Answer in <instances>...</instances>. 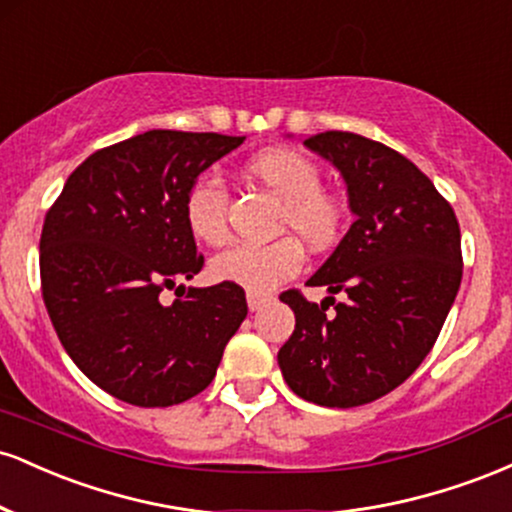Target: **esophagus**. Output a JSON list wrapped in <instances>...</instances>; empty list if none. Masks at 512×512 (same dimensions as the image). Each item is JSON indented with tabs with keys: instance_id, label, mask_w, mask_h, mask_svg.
I'll return each instance as SVG.
<instances>
[{
	"instance_id": "1",
	"label": "esophagus",
	"mask_w": 512,
	"mask_h": 512,
	"mask_svg": "<svg viewBox=\"0 0 512 512\" xmlns=\"http://www.w3.org/2000/svg\"><path fill=\"white\" fill-rule=\"evenodd\" d=\"M248 308L250 310H260L262 305H267L269 301H272V296L269 293H257V291H248Z\"/></svg>"
}]
</instances>
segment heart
Instances as JSON below:
<instances>
[{
    "label": "heart",
    "mask_w": 512,
    "mask_h": 512,
    "mask_svg": "<svg viewBox=\"0 0 512 512\" xmlns=\"http://www.w3.org/2000/svg\"><path fill=\"white\" fill-rule=\"evenodd\" d=\"M248 175L284 202L279 228L301 235L313 250L337 243L344 228V204L322 190V170L310 156L296 149H267L250 158ZM187 231L199 243L221 245L228 238V187L216 175L204 173L185 195ZM303 245L295 236L272 243H240L211 260V276L248 291L267 293L301 272Z\"/></svg>",
    "instance_id": "heart-1"
}]
</instances>
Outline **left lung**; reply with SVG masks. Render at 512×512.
<instances>
[{
    "instance_id": "left-lung-1",
    "label": "left lung",
    "mask_w": 512,
    "mask_h": 512,
    "mask_svg": "<svg viewBox=\"0 0 512 512\" xmlns=\"http://www.w3.org/2000/svg\"><path fill=\"white\" fill-rule=\"evenodd\" d=\"M303 144L342 173L356 221L308 279L332 296L317 305L296 289L281 293L296 330L276 358L298 397L349 409L402 385L436 344L462 281L460 223L436 185L390 146L354 132Z\"/></svg>"
}]
</instances>
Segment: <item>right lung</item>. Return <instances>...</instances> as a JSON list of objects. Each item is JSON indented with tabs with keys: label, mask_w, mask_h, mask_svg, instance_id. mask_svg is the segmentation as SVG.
<instances>
[{
	"label": "right lung",
	"mask_w": 512,
	"mask_h": 512,
	"mask_svg": "<svg viewBox=\"0 0 512 512\" xmlns=\"http://www.w3.org/2000/svg\"><path fill=\"white\" fill-rule=\"evenodd\" d=\"M245 137L151 129L105 146L64 182L40 236V284L57 337L101 390L137 407H173L214 380L248 315L221 281L185 289L202 269L185 195ZM175 288L163 306L157 296Z\"/></svg>",
	"instance_id": "obj_1"
}]
</instances>
